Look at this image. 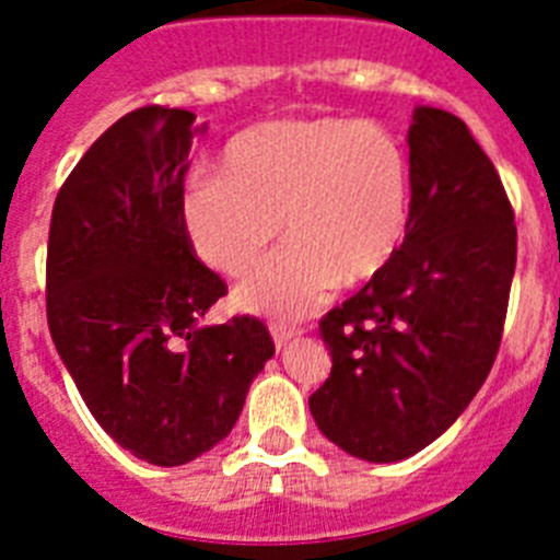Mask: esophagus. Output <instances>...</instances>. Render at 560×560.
Returning a JSON list of instances; mask_svg holds the SVG:
<instances>
[{
    "instance_id": "34e87169",
    "label": "esophagus",
    "mask_w": 560,
    "mask_h": 560,
    "mask_svg": "<svg viewBox=\"0 0 560 560\" xmlns=\"http://www.w3.org/2000/svg\"><path fill=\"white\" fill-rule=\"evenodd\" d=\"M294 336H300V328H291V325H271V339H275L277 348H283V345H289Z\"/></svg>"
}]
</instances>
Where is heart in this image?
Segmentation results:
<instances>
[{
  "instance_id": "b5f03b06",
  "label": "heart",
  "mask_w": 560,
  "mask_h": 560,
  "mask_svg": "<svg viewBox=\"0 0 560 560\" xmlns=\"http://www.w3.org/2000/svg\"><path fill=\"white\" fill-rule=\"evenodd\" d=\"M409 162L387 128L311 117L269 120L232 137L219 179H196L179 219L201 264L241 277L280 230L291 244L249 280L235 303L252 314L303 316L336 285L387 271L409 226Z\"/></svg>"
}]
</instances>
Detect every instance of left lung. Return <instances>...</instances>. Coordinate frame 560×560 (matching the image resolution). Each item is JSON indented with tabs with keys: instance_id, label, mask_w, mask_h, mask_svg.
Segmentation results:
<instances>
[{
	"instance_id": "8db88e82",
	"label": "left lung",
	"mask_w": 560,
	"mask_h": 560,
	"mask_svg": "<svg viewBox=\"0 0 560 560\" xmlns=\"http://www.w3.org/2000/svg\"><path fill=\"white\" fill-rule=\"evenodd\" d=\"M407 142L404 246L323 316L334 368L308 398L319 432L368 463L412 457L465 412L497 359L516 271L513 207L468 126L418 106Z\"/></svg>"
}]
</instances>
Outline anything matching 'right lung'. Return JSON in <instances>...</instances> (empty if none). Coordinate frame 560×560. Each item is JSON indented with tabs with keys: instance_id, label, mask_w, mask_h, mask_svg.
<instances>
[{
	"instance_id": "1",
	"label": "right lung",
	"mask_w": 560,
	"mask_h": 560,
	"mask_svg": "<svg viewBox=\"0 0 560 560\" xmlns=\"http://www.w3.org/2000/svg\"><path fill=\"white\" fill-rule=\"evenodd\" d=\"M201 131L185 108L126 114L69 173L49 221L47 323L58 355L108 438L165 468L232 432L275 355L255 316L201 325L226 294L179 219Z\"/></svg>"
}]
</instances>
